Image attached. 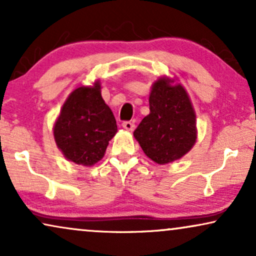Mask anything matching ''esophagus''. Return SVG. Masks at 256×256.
Instances as JSON below:
<instances>
[{"instance_id": "1", "label": "esophagus", "mask_w": 256, "mask_h": 256, "mask_svg": "<svg viewBox=\"0 0 256 256\" xmlns=\"http://www.w3.org/2000/svg\"><path fill=\"white\" fill-rule=\"evenodd\" d=\"M122 127H124V129H126V130L132 132V130H134L135 126L130 121H126V122H124V124H122Z\"/></svg>"}]
</instances>
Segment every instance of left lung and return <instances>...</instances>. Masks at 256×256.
<instances>
[{
  "label": "left lung",
  "mask_w": 256,
  "mask_h": 256,
  "mask_svg": "<svg viewBox=\"0 0 256 256\" xmlns=\"http://www.w3.org/2000/svg\"><path fill=\"white\" fill-rule=\"evenodd\" d=\"M169 76L152 84L150 113L135 129L134 138L143 152L157 164L177 160L197 142L196 112L186 90Z\"/></svg>",
  "instance_id": "left-lung-1"
}]
</instances>
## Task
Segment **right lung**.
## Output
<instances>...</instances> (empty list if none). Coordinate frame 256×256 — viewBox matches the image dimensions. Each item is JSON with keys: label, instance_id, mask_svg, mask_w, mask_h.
<instances>
[{"label": "right lung", "instance_id": "obj_1", "mask_svg": "<svg viewBox=\"0 0 256 256\" xmlns=\"http://www.w3.org/2000/svg\"><path fill=\"white\" fill-rule=\"evenodd\" d=\"M116 132V120L101 96L99 80L92 86L73 90L54 126L58 149L70 162L84 166H92L102 160Z\"/></svg>", "mask_w": 256, "mask_h": 256}]
</instances>
